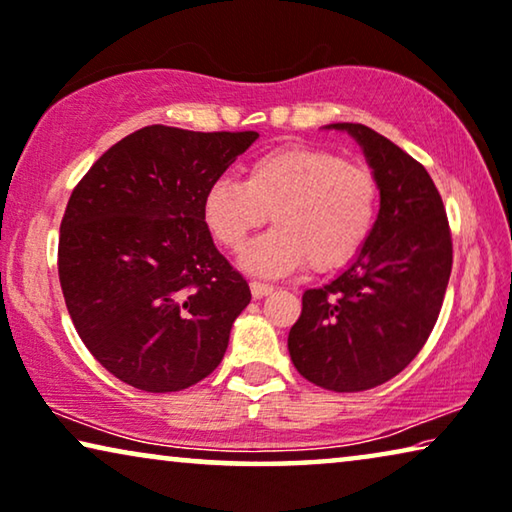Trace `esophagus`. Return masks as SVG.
<instances>
[{
  "label": "esophagus",
  "instance_id": "obj_1",
  "mask_svg": "<svg viewBox=\"0 0 512 512\" xmlns=\"http://www.w3.org/2000/svg\"><path fill=\"white\" fill-rule=\"evenodd\" d=\"M249 288H251V295H254V298H265V295L272 293L270 284H263V281H256V279L251 281Z\"/></svg>",
  "mask_w": 512,
  "mask_h": 512
}]
</instances>
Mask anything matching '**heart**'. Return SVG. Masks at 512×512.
<instances>
[{
    "instance_id": "b5f03b06",
    "label": "heart",
    "mask_w": 512,
    "mask_h": 512,
    "mask_svg": "<svg viewBox=\"0 0 512 512\" xmlns=\"http://www.w3.org/2000/svg\"><path fill=\"white\" fill-rule=\"evenodd\" d=\"M274 224L242 254L256 274H286L307 261L332 270L362 249L379 214V180L365 166L316 147H277L244 166V180L219 177L203 201L214 238L240 251L265 221Z\"/></svg>"
}]
</instances>
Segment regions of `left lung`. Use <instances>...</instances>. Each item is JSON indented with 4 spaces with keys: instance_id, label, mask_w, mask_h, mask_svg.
Masks as SVG:
<instances>
[{
    "instance_id": "1",
    "label": "left lung",
    "mask_w": 512,
    "mask_h": 512,
    "mask_svg": "<svg viewBox=\"0 0 512 512\" xmlns=\"http://www.w3.org/2000/svg\"><path fill=\"white\" fill-rule=\"evenodd\" d=\"M330 127L360 143L379 180L381 210L358 258L302 295L288 351L307 381L360 392L397 376L432 335L453 270V238L425 166L365 124Z\"/></svg>"
}]
</instances>
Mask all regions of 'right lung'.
Here are the masks:
<instances>
[{
	"instance_id": "add662e5",
	"label": "right lung",
	"mask_w": 512,
	"mask_h": 512,
	"mask_svg": "<svg viewBox=\"0 0 512 512\" xmlns=\"http://www.w3.org/2000/svg\"><path fill=\"white\" fill-rule=\"evenodd\" d=\"M256 138L152 124L73 189L57 249L66 309L94 358L133 388L184 390L224 358L251 291L214 247L203 201Z\"/></svg>"
}]
</instances>
